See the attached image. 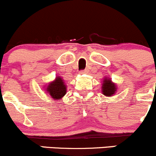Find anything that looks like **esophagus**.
I'll return each mask as SVG.
<instances>
[{
	"label": "esophagus",
	"mask_w": 156,
	"mask_h": 156,
	"mask_svg": "<svg viewBox=\"0 0 156 156\" xmlns=\"http://www.w3.org/2000/svg\"><path fill=\"white\" fill-rule=\"evenodd\" d=\"M87 73V69L83 70V71H81V74H85V73Z\"/></svg>",
	"instance_id": "1"
}]
</instances>
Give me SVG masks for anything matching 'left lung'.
<instances>
[{"label":"left lung","mask_w":156,"mask_h":156,"mask_svg":"<svg viewBox=\"0 0 156 156\" xmlns=\"http://www.w3.org/2000/svg\"><path fill=\"white\" fill-rule=\"evenodd\" d=\"M117 91V86L115 83L113 82L110 78L105 77L102 80L101 84V93L103 95L108 97L114 96Z\"/></svg>","instance_id":"left-lung-1"}]
</instances>
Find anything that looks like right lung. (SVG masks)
<instances>
[{"label":"right lung","mask_w":156,"mask_h":156,"mask_svg":"<svg viewBox=\"0 0 156 156\" xmlns=\"http://www.w3.org/2000/svg\"><path fill=\"white\" fill-rule=\"evenodd\" d=\"M44 87L47 94L49 95L51 99H55V101L61 99L66 93V85L65 84L64 80L60 76H56L54 81Z\"/></svg>","instance_id":"1"}]
</instances>
